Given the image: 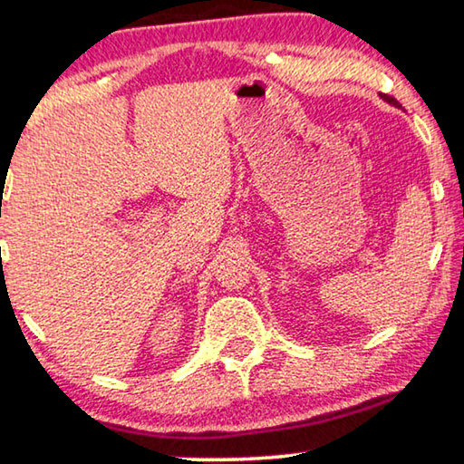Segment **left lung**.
Here are the masks:
<instances>
[{"label": "left lung", "instance_id": "obj_1", "mask_svg": "<svg viewBox=\"0 0 464 464\" xmlns=\"http://www.w3.org/2000/svg\"><path fill=\"white\" fill-rule=\"evenodd\" d=\"M380 97H382V99H383V102H388V103H390V105H396V108H401V103H398V102H396V99H394V97H388V95H380Z\"/></svg>", "mask_w": 464, "mask_h": 464}]
</instances>
